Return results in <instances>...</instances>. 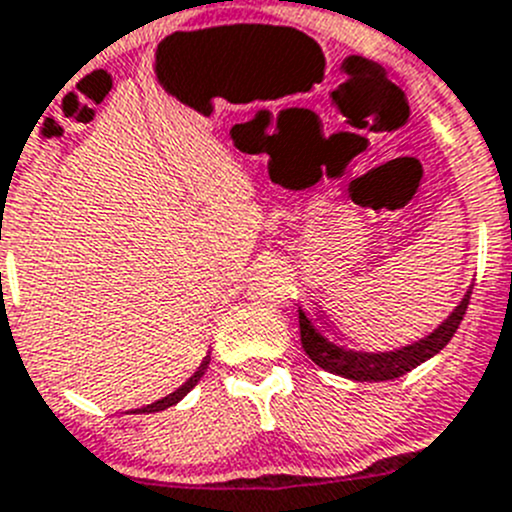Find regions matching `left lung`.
I'll return each mask as SVG.
<instances>
[{"instance_id":"obj_1","label":"left lung","mask_w":512,"mask_h":512,"mask_svg":"<svg viewBox=\"0 0 512 512\" xmlns=\"http://www.w3.org/2000/svg\"><path fill=\"white\" fill-rule=\"evenodd\" d=\"M467 303H470V295H465L460 305L455 308V313L432 333V336L422 338L414 346L401 348V351L391 353H356V351H343V348L328 343L321 333L310 326V321L305 318L303 310H298L300 318V343H303L305 353L310 356V361L321 366V369L331 371V374L346 376L353 381H389L399 379V376L409 374L412 369H417L419 364H424L427 358H432L434 353L442 351L447 343L452 341V336L460 328L462 318H465Z\"/></svg>"}]
</instances>
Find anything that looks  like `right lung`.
<instances>
[{"mask_svg": "<svg viewBox=\"0 0 512 512\" xmlns=\"http://www.w3.org/2000/svg\"><path fill=\"white\" fill-rule=\"evenodd\" d=\"M207 364H209V358H207V361H204L202 366H199V371H197V374L191 376V379L186 381V384L181 386V389H176L174 394L164 396V399L154 401V404H148V407H143V409H136V414H151V412H161V409H169V407H174L176 401H181V399H184V396L189 394V391L194 389V386H197V381L202 379V376H204V371H207Z\"/></svg>", "mask_w": 512, "mask_h": 512, "instance_id": "add662e5", "label": "right lung"}]
</instances>
